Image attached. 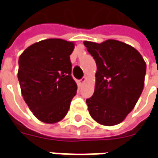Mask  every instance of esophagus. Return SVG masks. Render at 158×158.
Returning <instances> with one entry per match:
<instances>
[{"label":"esophagus","instance_id":"34e87169","mask_svg":"<svg viewBox=\"0 0 158 158\" xmlns=\"http://www.w3.org/2000/svg\"><path fill=\"white\" fill-rule=\"evenodd\" d=\"M85 80H86V77H84V78H82V79L79 80V85H83L84 83L85 82Z\"/></svg>","mask_w":158,"mask_h":158}]
</instances>
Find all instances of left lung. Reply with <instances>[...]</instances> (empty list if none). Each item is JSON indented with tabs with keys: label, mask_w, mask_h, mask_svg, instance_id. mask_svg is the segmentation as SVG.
<instances>
[{
	"label": "left lung",
	"mask_w": 158,
	"mask_h": 158,
	"mask_svg": "<svg viewBox=\"0 0 158 158\" xmlns=\"http://www.w3.org/2000/svg\"><path fill=\"white\" fill-rule=\"evenodd\" d=\"M97 67L93 96L86 100L95 121L106 126L123 122L142 93L146 64L131 45L116 40L85 41Z\"/></svg>",
	"instance_id": "left-lung-1"
}]
</instances>
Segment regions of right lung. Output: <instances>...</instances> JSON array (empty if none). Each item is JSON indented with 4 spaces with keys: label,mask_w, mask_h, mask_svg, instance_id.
I'll use <instances>...</instances> for the list:
<instances>
[{
    "label": "right lung",
    "mask_w": 158,
    "mask_h": 158,
    "mask_svg": "<svg viewBox=\"0 0 158 158\" xmlns=\"http://www.w3.org/2000/svg\"><path fill=\"white\" fill-rule=\"evenodd\" d=\"M74 43L47 39L33 44L20 55L19 79L21 92L33 114L45 123L61 121L77 92L71 76L70 56Z\"/></svg>",
    "instance_id": "right-lung-1"
}]
</instances>
